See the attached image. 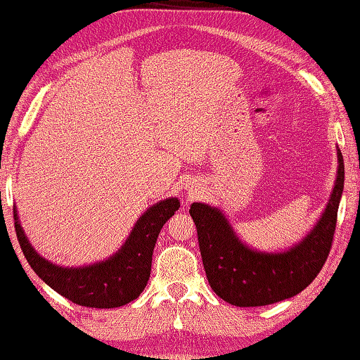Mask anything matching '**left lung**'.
<instances>
[{
  "mask_svg": "<svg viewBox=\"0 0 360 360\" xmlns=\"http://www.w3.org/2000/svg\"><path fill=\"white\" fill-rule=\"evenodd\" d=\"M342 187L345 162L338 148V176L325 212L300 243L275 254L248 248L217 207L192 203L189 213L197 228L203 268L217 296L238 307H260L304 291L330 254Z\"/></svg>",
  "mask_w": 360,
  "mask_h": 360,
  "instance_id": "obj_1",
  "label": "left lung"
}]
</instances>
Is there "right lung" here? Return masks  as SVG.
I'll return each instance as SVG.
<instances>
[{"instance_id": "right-lung-1", "label": "right lung", "mask_w": 360, "mask_h": 360, "mask_svg": "<svg viewBox=\"0 0 360 360\" xmlns=\"http://www.w3.org/2000/svg\"><path fill=\"white\" fill-rule=\"evenodd\" d=\"M179 208L176 197L155 203L137 219L122 248L108 260L79 268H64L37 254L19 223L14 208V228L29 265L51 289L84 307L112 309L137 299L146 289L152 255L163 224Z\"/></svg>"}]
</instances>
